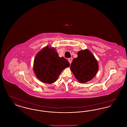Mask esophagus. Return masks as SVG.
<instances>
[{"label":"esophagus","mask_w":127,"mask_h":127,"mask_svg":"<svg viewBox=\"0 0 127 127\" xmlns=\"http://www.w3.org/2000/svg\"><path fill=\"white\" fill-rule=\"evenodd\" d=\"M68 61H69V63L70 64H71V62H72V58H69L68 59Z\"/></svg>","instance_id":"1"}]
</instances>
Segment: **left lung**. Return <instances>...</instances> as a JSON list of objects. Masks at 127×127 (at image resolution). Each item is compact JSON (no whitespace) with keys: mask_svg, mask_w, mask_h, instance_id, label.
Here are the masks:
<instances>
[{"mask_svg":"<svg viewBox=\"0 0 127 127\" xmlns=\"http://www.w3.org/2000/svg\"><path fill=\"white\" fill-rule=\"evenodd\" d=\"M70 69L80 83L92 79L98 69L97 60L91 51L86 49L78 52V57L73 60Z\"/></svg>","mask_w":127,"mask_h":127,"instance_id":"obj_1","label":"left lung"}]
</instances>
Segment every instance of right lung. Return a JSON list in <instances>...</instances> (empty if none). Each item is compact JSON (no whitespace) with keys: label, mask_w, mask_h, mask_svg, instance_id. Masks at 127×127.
I'll return each mask as SVG.
<instances>
[{"label":"right lung","mask_w":127,"mask_h":127,"mask_svg":"<svg viewBox=\"0 0 127 127\" xmlns=\"http://www.w3.org/2000/svg\"><path fill=\"white\" fill-rule=\"evenodd\" d=\"M69 66L68 61L59 56L55 48L47 46L36 55L33 71L41 82L51 84L57 81L62 71Z\"/></svg>","instance_id":"1"}]
</instances>
